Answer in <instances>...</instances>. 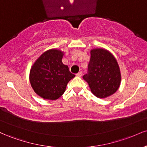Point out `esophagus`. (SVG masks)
<instances>
[{
  "instance_id": "esophagus-1",
  "label": "esophagus",
  "mask_w": 147,
  "mask_h": 147,
  "mask_svg": "<svg viewBox=\"0 0 147 147\" xmlns=\"http://www.w3.org/2000/svg\"><path fill=\"white\" fill-rule=\"evenodd\" d=\"M82 75H83V73H82V72H78V73L77 74V77H81L82 76Z\"/></svg>"
}]
</instances>
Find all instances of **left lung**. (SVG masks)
<instances>
[{
  "mask_svg": "<svg viewBox=\"0 0 147 147\" xmlns=\"http://www.w3.org/2000/svg\"><path fill=\"white\" fill-rule=\"evenodd\" d=\"M88 74L83 79L88 84L91 92L98 98L113 95L121 84L119 65L113 54L104 48L90 50Z\"/></svg>",
  "mask_w": 147,
  "mask_h": 147,
  "instance_id": "1",
  "label": "left lung"
}]
</instances>
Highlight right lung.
<instances>
[{
  "mask_svg": "<svg viewBox=\"0 0 147 147\" xmlns=\"http://www.w3.org/2000/svg\"><path fill=\"white\" fill-rule=\"evenodd\" d=\"M64 52L52 48L37 58L30 71V82L34 91L44 99L56 100L64 93L67 84L75 77L64 65Z\"/></svg>",
  "mask_w": 147,
  "mask_h": 147,
  "instance_id": "1",
  "label": "right lung"
}]
</instances>
